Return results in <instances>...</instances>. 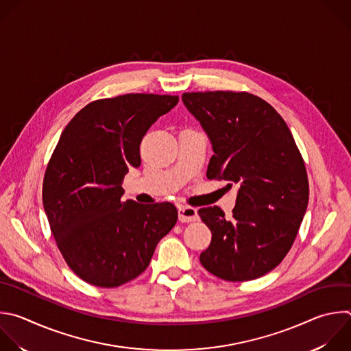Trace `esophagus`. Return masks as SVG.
Returning <instances> with one entry per match:
<instances>
[{
  "mask_svg": "<svg viewBox=\"0 0 351 351\" xmlns=\"http://www.w3.org/2000/svg\"><path fill=\"white\" fill-rule=\"evenodd\" d=\"M178 216H179L180 221H194L198 219L197 210L190 206H179Z\"/></svg>",
  "mask_w": 351,
  "mask_h": 351,
  "instance_id": "1",
  "label": "esophagus"
}]
</instances>
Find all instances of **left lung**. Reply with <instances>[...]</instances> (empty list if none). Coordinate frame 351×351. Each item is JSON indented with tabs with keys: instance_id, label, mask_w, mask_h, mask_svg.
I'll return each instance as SVG.
<instances>
[{
	"instance_id": "left-lung-1",
	"label": "left lung",
	"mask_w": 351,
	"mask_h": 351,
	"mask_svg": "<svg viewBox=\"0 0 351 351\" xmlns=\"http://www.w3.org/2000/svg\"><path fill=\"white\" fill-rule=\"evenodd\" d=\"M206 132L213 156L206 178L237 184L232 217L219 206L198 215L212 232L201 265L226 281H250L276 269L289 252L308 202L304 161L282 117L248 92L182 95Z\"/></svg>"
}]
</instances>
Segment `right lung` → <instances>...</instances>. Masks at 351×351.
I'll use <instances>...</instances> for the list:
<instances>
[{
	"instance_id": "obj_1",
	"label": "right lung",
	"mask_w": 351,
	"mask_h": 351,
	"mask_svg": "<svg viewBox=\"0 0 351 351\" xmlns=\"http://www.w3.org/2000/svg\"><path fill=\"white\" fill-rule=\"evenodd\" d=\"M179 96L127 93L99 99L67 124L48 162L44 209L56 245L85 282L114 288L141 276L178 220L171 202L123 199L141 165V142Z\"/></svg>"
}]
</instances>
